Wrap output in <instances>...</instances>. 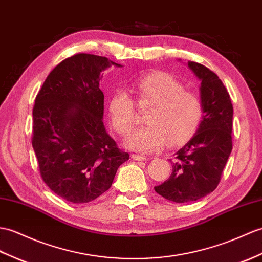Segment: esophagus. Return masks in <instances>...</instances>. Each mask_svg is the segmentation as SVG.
I'll list each match as a JSON object with an SVG mask.
<instances>
[{
    "mask_svg": "<svg viewBox=\"0 0 262 262\" xmlns=\"http://www.w3.org/2000/svg\"><path fill=\"white\" fill-rule=\"evenodd\" d=\"M132 159H133L134 161H146V160H147V157H146V156H143V155L133 154V155H132Z\"/></svg>",
    "mask_w": 262,
    "mask_h": 262,
    "instance_id": "obj_1",
    "label": "esophagus"
}]
</instances>
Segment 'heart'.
Listing matches in <instances>:
<instances>
[{"label": "heart", "mask_w": 262, "mask_h": 262, "mask_svg": "<svg viewBox=\"0 0 262 262\" xmlns=\"http://www.w3.org/2000/svg\"><path fill=\"white\" fill-rule=\"evenodd\" d=\"M139 107H150L145 116L147 126L126 138L128 148L150 153L167 142L178 146L196 133L204 115L203 101L198 93L167 72H150L134 82ZM112 125L120 135L135 126V102L125 90H116L108 100Z\"/></svg>", "instance_id": "b5f03b06"}]
</instances>
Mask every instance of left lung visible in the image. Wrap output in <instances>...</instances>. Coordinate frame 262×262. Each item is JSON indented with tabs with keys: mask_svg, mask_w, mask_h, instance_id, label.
I'll list each match as a JSON object with an SVG mask.
<instances>
[{
	"mask_svg": "<svg viewBox=\"0 0 262 262\" xmlns=\"http://www.w3.org/2000/svg\"><path fill=\"white\" fill-rule=\"evenodd\" d=\"M201 80L204 115L193 137L174 154L169 179L154 190L175 203L198 201L213 192L232 150L233 106L221 79L205 66L188 61Z\"/></svg>",
	"mask_w": 262,
	"mask_h": 262,
	"instance_id": "1",
	"label": "left lung"
}]
</instances>
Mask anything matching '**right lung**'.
<instances>
[{"mask_svg":"<svg viewBox=\"0 0 262 262\" xmlns=\"http://www.w3.org/2000/svg\"><path fill=\"white\" fill-rule=\"evenodd\" d=\"M111 66L121 67L106 57L77 53L49 74L35 97L32 146L41 178L72 203L100 196L129 159L102 123L99 82Z\"/></svg>","mask_w":262,"mask_h":262,"instance_id":"right-lung-1","label":"right lung"}]
</instances>
